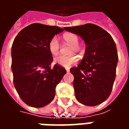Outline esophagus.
Instances as JSON below:
<instances>
[{
    "label": "esophagus",
    "mask_w": 129,
    "mask_h": 129,
    "mask_svg": "<svg viewBox=\"0 0 129 129\" xmlns=\"http://www.w3.org/2000/svg\"><path fill=\"white\" fill-rule=\"evenodd\" d=\"M66 72H67V73H69V72H70V69H69V68H67V69H66Z\"/></svg>",
    "instance_id": "esophagus-1"
}]
</instances>
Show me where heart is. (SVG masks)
<instances>
[{
    "mask_svg": "<svg viewBox=\"0 0 129 129\" xmlns=\"http://www.w3.org/2000/svg\"><path fill=\"white\" fill-rule=\"evenodd\" d=\"M63 39L65 42L71 45L69 53L73 54L75 52H77L79 54L83 53L84 48L83 46L79 44L78 36L73 33H66L63 34ZM48 49L52 55L56 56L59 53L60 50V43L57 37H53L48 43ZM77 57L75 55H70V56H59L54 59V62L56 64L61 66L62 67L68 68L71 67L73 64L77 62Z\"/></svg>",
    "mask_w": 129,
    "mask_h": 129,
    "instance_id": "heart-1",
    "label": "heart"
}]
</instances>
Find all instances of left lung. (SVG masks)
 <instances>
[{
    "label": "left lung",
    "instance_id": "obj_1",
    "mask_svg": "<svg viewBox=\"0 0 129 129\" xmlns=\"http://www.w3.org/2000/svg\"><path fill=\"white\" fill-rule=\"evenodd\" d=\"M63 29L80 36L86 45L81 63L70 70L76 98L84 105H98L108 99L113 89L118 61L115 43L106 30L94 24Z\"/></svg>",
    "mask_w": 129,
    "mask_h": 129
}]
</instances>
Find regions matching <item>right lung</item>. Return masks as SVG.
Segmentation results:
<instances>
[{
	"label": "right lung",
	"instance_id": "right-lung-1",
	"mask_svg": "<svg viewBox=\"0 0 129 129\" xmlns=\"http://www.w3.org/2000/svg\"><path fill=\"white\" fill-rule=\"evenodd\" d=\"M63 29L57 26L33 23L25 27L14 39L12 46L13 81L18 95L28 106L40 108L53 100L55 88L66 73L55 64L48 43Z\"/></svg>",
	"mask_w": 129,
	"mask_h": 129
}]
</instances>
